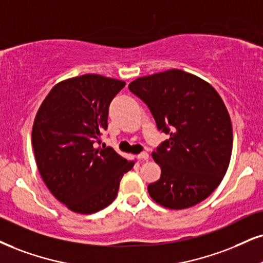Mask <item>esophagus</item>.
<instances>
[{
  "instance_id": "obj_1",
  "label": "esophagus",
  "mask_w": 263,
  "mask_h": 263,
  "mask_svg": "<svg viewBox=\"0 0 263 263\" xmlns=\"http://www.w3.org/2000/svg\"><path fill=\"white\" fill-rule=\"evenodd\" d=\"M139 160H141V161H147L148 160V154L147 152H141L140 155H139Z\"/></svg>"
}]
</instances>
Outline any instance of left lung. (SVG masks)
I'll list each match as a JSON object with an SVG mask.
<instances>
[{"instance_id": "obj_1", "label": "left lung", "mask_w": 263, "mask_h": 263, "mask_svg": "<svg viewBox=\"0 0 263 263\" xmlns=\"http://www.w3.org/2000/svg\"><path fill=\"white\" fill-rule=\"evenodd\" d=\"M128 87L146 103L158 130L170 135L152 152L162 173L148 184L150 196L171 210L205 200L226 176L232 156V122L221 96L179 69L138 78Z\"/></svg>"}]
</instances>
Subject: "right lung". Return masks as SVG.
<instances>
[{
  "mask_svg": "<svg viewBox=\"0 0 263 263\" xmlns=\"http://www.w3.org/2000/svg\"><path fill=\"white\" fill-rule=\"evenodd\" d=\"M122 80L84 74L58 83L32 125L36 164L48 190L74 212L90 215L116 199L129 162L112 147L95 148L108 126L109 103Z\"/></svg>",
  "mask_w": 263,
  "mask_h": 263,
  "instance_id": "add662e5",
  "label": "right lung"
}]
</instances>
